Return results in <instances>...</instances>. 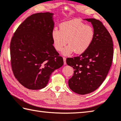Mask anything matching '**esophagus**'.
Masks as SVG:
<instances>
[{
    "label": "esophagus",
    "instance_id": "34e87169",
    "mask_svg": "<svg viewBox=\"0 0 121 121\" xmlns=\"http://www.w3.org/2000/svg\"><path fill=\"white\" fill-rule=\"evenodd\" d=\"M63 59H64V64L66 65V58L65 57H63Z\"/></svg>",
    "mask_w": 121,
    "mask_h": 121
}]
</instances>
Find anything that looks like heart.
<instances>
[{"label":"heart","instance_id":"heart-1","mask_svg":"<svg viewBox=\"0 0 121 121\" xmlns=\"http://www.w3.org/2000/svg\"><path fill=\"white\" fill-rule=\"evenodd\" d=\"M93 27L87 25L78 19L62 22L60 30L54 28L52 32L54 47L57 51H61L67 43L69 45L63 53L69 55L73 52L82 54L91 46L94 38Z\"/></svg>","mask_w":121,"mask_h":121}]
</instances>
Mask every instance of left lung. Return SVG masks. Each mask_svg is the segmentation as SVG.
Here are the masks:
<instances>
[{
  "label": "left lung",
  "instance_id": "1",
  "mask_svg": "<svg viewBox=\"0 0 121 121\" xmlns=\"http://www.w3.org/2000/svg\"><path fill=\"white\" fill-rule=\"evenodd\" d=\"M85 20L93 25L95 33L93 43L79 56L66 59L67 64L74 69L68 86L80 95L91 93L101 85L112 66L114 54L112 38L102 22L94 18Z\"/></svg>",
  "mask_w": 121,
  "mask_h": 121
}]
</instances>
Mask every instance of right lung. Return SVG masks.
Here are the masks:
<instances>
[{
    "instance_id": "add662e5",
    "label": "right lung",
    "mask_w": 121,
    "mask_h": 121,
    "mask_svg": "<svg viewBox=\"0 0 121 121\" xmlns=\"http://www.w3.org/2000/svg\"><path fill=\"white\" fill-rule=\"evenodd\" d=\"M53 13H38L27 18L14 32L10 43L13 74L26 88H45L51 74L64 65L53 46Z\"/></svg>"
}]
</instances>
